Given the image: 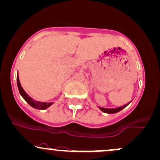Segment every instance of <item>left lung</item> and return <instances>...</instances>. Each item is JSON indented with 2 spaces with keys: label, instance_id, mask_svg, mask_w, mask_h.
Masks as SVG:
<instances>
[{
  "label": "left lung",
  "instance_id": "obj_1",
  "mask_svg": "<svg viewBox=\"0 0 160 160\" xmlns=\"http://www.w3.org/2000/svg\"><path fill=\"white\" fill-rule=\"evenodd\" d=\"M128 104H129V103H128ZM128 104H126V105H124V106L118 107V108H102V107H99V108L100 110H101V111L105 112V113L114 114V113H117V112H120L121 110L125 108V107L127 106Z\"/></svg>",
  "mask_w": 160,
  "mask_h": 160
}]
</instances>
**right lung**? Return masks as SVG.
<instances>
[{
	"instance_id": "add662e5",
	"label": "right lung",
	"mask_w": 160,
	"mask_h": 160,
	"mask_svg": "<svg viewBox=\"0 0 160 160\" xmlns=\"http://www.w3.org/2000/svg\"><path fill=\"white\" fill-rule=\"evenodd\" d=\"M17 87H18L19 92H20V95L22 96V97L26 100V102H27L29 106L32 107V108L43 110V109H45V108H48L49 106H51L52 104H53V102H42L36 101V100L32 99L30 96H29V95L24 91V89H22V87H21L18 74H17Z\"/></svg>"
}]
</instances>
